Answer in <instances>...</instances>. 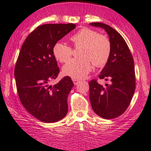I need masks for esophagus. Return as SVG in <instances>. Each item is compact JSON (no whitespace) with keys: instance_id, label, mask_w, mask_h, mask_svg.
<instances>
[{"instance_id":"obj_1","label":"esophagus","mask_w":151,"mask_h":151,"mask_svg":"<svg viewBox=\"0 0 151 151\" xmlns=\"http://www.w3.org/2000/svg\"><path fill=\"white\" fill-rule=\"evenodd\" d=\"M73 83H74V84H75V85H77L78 83H79V81H78V80H77V79H73Z\"/></svg>"}]
</instances>
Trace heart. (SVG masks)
I'll use <instances>...</instances> for the list:
<instances>
[{"label": "heart", "instance_id": "1", "mask_svg": "<svg viewBox=\"0 0 151 151\" xmlns=\"http://www.w3.org/2000/svg\"><path fill=\"white\" fill-rule=\"evenodd\" d=\"M75 48H80L81 57L69 60L63 66V74L73 79H82L89 73L92 63L97 67H102L107 63L111 54V43L107 37L95 30L83 27L70 37ZM54 58L63 63L71 57L73 49L63 42H56L52 48Z\"/></svg>", "mask_w": 151, "mask_h": 151}]
</instances>
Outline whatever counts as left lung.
Listing matches in <instances>:
<instances>
[{
  "mask_svg": "<svg viewBox=\"0 0 151 151\" xmlns=\"http://www.w3.org/2000/svg\"><path fill=\"white\" fill-rule=\"evenodd\" d=\"M90 25L104 29L109 37L111 54L98 78L109 81L105 86L93 79L89 82L90 100L95 114L111 119L127 110L136 89L134 62L130 49L122 35L110 26L101 22Z\"/></svg>",
  "mask_w": 151,
  "mask_h": 151,
  "instance_id": "obj_1",
  "label": "left lung"
}]
</instances>
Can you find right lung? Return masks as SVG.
Listing matches in <instances>:
<instances>
[{"label": "right lung", "instance_id": "right-lung-1", "mask_svg": "<svg viewBox=\"0 0 151 151\" xmlns=\"http://www.w3.org/2000/svg\"><path fill=\"white\" fill-rule=\"evenodd\" d=\"M76 28V24H46L28 35L21 47L15 67L17 93L21 103L29 114L41 122L53 123L68 112V94L73 83L65 76L50 86L59 73L53 46Z\"/></svg>", "mask_w": 151, "mask_h": 151}]
</instances>
